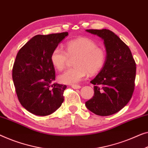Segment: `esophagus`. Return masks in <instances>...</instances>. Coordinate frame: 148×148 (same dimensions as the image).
Masks as SVG:
<instances>
[{"mask_svg": "<svg viewBox=\"0 0 148 148\" xmlns=\"http://www.w3.org/2000/svg\"><path fill=\"white\" fill-rule=\"evenodd\" d=\"M71 87L73 89H80L81 88L80 85H73Z\"/></svg>", "mask_w": 148, "mask_h": 148, "instance_id": "esophagus-1", "label": "esophagus"}]
</instances>
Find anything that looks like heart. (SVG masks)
<instances>
[{
  "instance_id": "b5f03b06",
  "label": "heart",
  "mask_w": 148,
  "mask_h": 148,
  "mask_svg": "<svg viewBox=\"0 0 148 148\" xmlns=\"http://www.w3.org/2000/svg\"><path fill=\"white\" fill-rule=\"evenodd\" d=\"M76 57L73 61L74 67L66 71L59 76L62 83L75 85L87 75L99 73L106 64L107 53L104 49L98 47L95 40L87 37H81L69 41L66 51L60 47L53 49L50 60L55 69L63 70L69 57Z\"/></svg>"
}]
</instances>
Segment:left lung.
I'll return each mask as SVG.
<instances>
[{
  "instance_id": "8db88e82",
  "label": "left lung",
  "mask_w": 148,
  "mask_h": 148,
  "mask_svg": "<svg viewBox=\"0 0 148 148\" xmlns=\"http://www.w3.org/2000/svg\"><path fill=\"white\" fill-rule=\"evenodd\" d=\"M103 40L107 60L104 67L91 81L94 95L85 102L87 108L101 116H108L123 108L132 97L136 64L130 48L108 29H87Z\"/></svg>"
}]
</instances>
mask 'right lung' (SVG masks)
<instances>
[{
    "instance_id": "1",
    "label": "right lung",
    "mask_w": 148,
    "mask_h": 148,
    "mask_svg": "<svg viewBox=\"0 0 148 148\" xmlns=\"http://www.w3.org/2000/svg\"><path fill=\"white\" fill-rule=\"evenodd\" d=\"M67 35V32L37 35L17 53L12 68V80L19 102L33 114L50 115L63 102V92L67 86L52 84L55 71L50 55Z\"/></svg>"
}]
</instances>
